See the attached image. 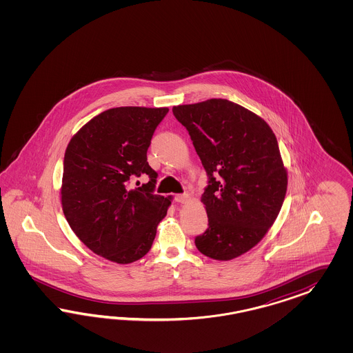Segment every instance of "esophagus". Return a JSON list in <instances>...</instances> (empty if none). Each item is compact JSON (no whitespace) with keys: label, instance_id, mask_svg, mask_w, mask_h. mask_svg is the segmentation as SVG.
<instances>
[{"label":"esophagus","instance_id":"esophagus-1","mask_svg":"<svg viewBox=\"0 0 353 353\" xmlns=\"http://www.w3.org/2000/svg\"><path fill=\"white\" fill-rule=\"evenodd\" d=\"M174 201L179 203H188L190 201V196L189 194H177L174 195Z\"/></svg>","mask_w":353,"mask_h":353}]
</instances>
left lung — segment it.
Returning <instances> with one entry per match:
<instances>
[{
	"mask_svg": "<svg viewBox=\"0 0 353 353\" xmlns=\"http://www.w3.org/2000/svg\"><path fill=\"white\" fill-rule=\"evenodd\" d=\"M172 111L208 176L202 194L208 229L195 246L214 260L241 256L267 234L285 201L288 172L277 139L263 119L228 99Z\"/></svg>",
	"mask_w": 353,
	"mask_h": 353,
	"instance_id": "8db88e82",
	"label": "left lung"
}]
</instances>
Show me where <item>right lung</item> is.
<instances>
[{
	"mask_svg": "<svg viewBox=\"0 0 353 353\" xmlns=\"http://www.w3.org/2000/svg\"><path fill=\"white\" fill-rule=\"evenodd\" d=\"M168 108L117 107L88 121L71 139L63 161L62 208L79 239L118 264L145 256L171 196L155 194L158 173L148 163L152 134ZM148 184L132 190L130 179Z\"/></svg>",
	"mask_w": 353,
	"mask_h": 353,
	"instance_id": "1",
	"label": "right lung"
}]
</instances>
